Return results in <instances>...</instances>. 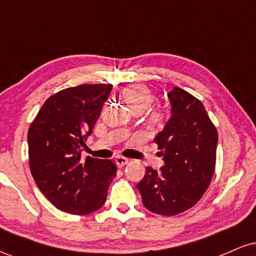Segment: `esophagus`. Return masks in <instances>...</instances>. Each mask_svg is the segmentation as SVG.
<instances>
[{
  "label": "esophagus",
  "mask_w": 256,
  "mask_h": 256,
  "mask_svg": "<svg viewBox=\"0 0 256 256\" xmlns=\"http://www.w3.org/2000/svg\"><path fill=\"white\" fill-rule=\"evenodd\" d=\"M128 160L126 158H122V156L116 158V165L118 167H124L125 165H128Z\"/></svg>",
  "instance_id": "1"
}]
</instances>
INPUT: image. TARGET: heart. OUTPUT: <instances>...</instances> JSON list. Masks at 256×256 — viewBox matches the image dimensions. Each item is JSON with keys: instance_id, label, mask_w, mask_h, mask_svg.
<instances>
[{"instance_id": "1", "label": "heart", "mask_w": 256, "mask_h": 256, "mask_svg": "<svg viewBox=\"0 0 256 256\" xmlns=\"http://www.w3.org/2000/svg\"><path fill=\"white\" fill-rule=\"evenodd\" d=\"M122 98H124L125 102L130 106L132 110H146L149 108L154 102V94L152 92L146 85L142 84H134L126 86L122 92ZM166 120V114L162 110H155L152 112L150 116V122L154 126L164 125Z\"/></svg>"}]
</instances>
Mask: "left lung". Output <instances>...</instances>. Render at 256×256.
Listing matches in <instances>:
<instances>
[{"instance_id": "obj_1", "label": "left lung", "mask_w": 256, "mask_h": 256, "mask_svg": "<svg viewBox=\"0 0 256 256\" xmlns=\"http://www.w3.org/2000/svg\"><path fill=\"white\" fill-rule=\"evenodd\" d=\"M171 116L154 142L165 165L158 171L146 167L137 184L146 210L174 216L202 198L216 168L218 132L201 101L174 86L167 92Z\"/></svg>"}]
</instances>
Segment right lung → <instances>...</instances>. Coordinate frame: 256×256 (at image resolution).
Here are the masks:
<instances>
[{"instance_id":"right-lung-1","label":"right lung","mask_w":256,"mask_h":256,"mask_svg":"<svg viewBox=\"0 0 256 256\" xmlns=\"http://www.w3.org/2000/svg\"><path fill=\"white\" fill-rule=\"evenodd\" d=\"M112 84H83L46 100L28 134L30 170L40 192L58 210L89 214L101 208L116 176L110 160L86 158L84 140L92 134Z\"/></svg>"}]
</instances>
